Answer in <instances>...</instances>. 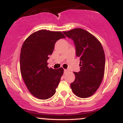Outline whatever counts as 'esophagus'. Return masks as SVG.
Here are the masks:
<instances>
[{
  "mask_svg": "<svg viewBox=\"0 0 123 123\" xmlns=\"http://www.w3.org/2000/svg\"><path fill=\"white\" fill-rule=\"evenodd\" d=\"M68 72V70L67 69H64V73H67Z\"/></svg>",
  "mask_w": 123,
  "mask_h": 123,
  "instance_id": "34e87169",
  "label": "esophagus"
}]
</instances>
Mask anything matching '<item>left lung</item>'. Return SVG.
Here are the masks:
<instances>
[{
    "label": "left lung",
    "instance_id": "8db88e82",
    "mask_svg": "<svg viewBox=\"0 0 123 123\" xmlns=\"http://www.w3.org/2000/svg\"><path fill=\"white\" fill-rule=\"evenodd\" d=\"M63 33L74 42L81 66L79 72H74L75 80L70 87L78 97L88 98L97 91L104 78L105 56L102 44L95 36L81 28Z\"/></svg>",
    "mask_w": 123,
    "mask_h": 123
}]
</instances>
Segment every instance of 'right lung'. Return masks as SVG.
<instances>
[{
    "instance_id": "add662e5",
    "label": "right lung",
    "mask_w": 123,
    "mask_h": 123,
    "mask_svg": "<svg viewBox=\"0 0 123 123\" xmlns=\"http://www.w3.org/2000/svg\"><path fill=\"white\" fill-rule=\"evenodd\" d=\"M65 37L61 32L42 29L31 34L22 44L21 75L29 92L38 99H47L56 92L63 69L49 68L47 60L57 41Z\"/></svg>"
}]
</instances>
